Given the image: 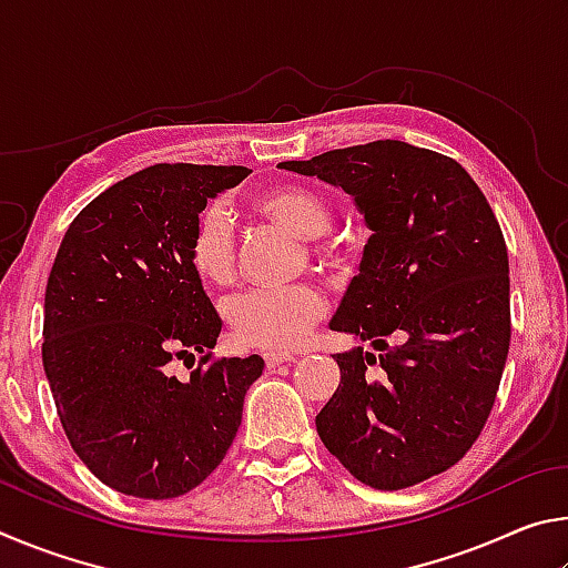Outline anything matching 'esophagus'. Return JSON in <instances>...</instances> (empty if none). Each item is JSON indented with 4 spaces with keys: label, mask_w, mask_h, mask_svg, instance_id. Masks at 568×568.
<instances>
[{
    "label": "esophagus",
    "mask_w": 568,
    "mask_h": 568,
    "mask_svg": "<svg viewBox=\"0 0 568 568\" xmlns=\"http://www.w3.org/2000/svg\"><path fill=\"white\" fill-rule=\"evenodd\" d=\"M263 358H265L267 368H275V365H281V363H293L295 355L283 353V351H267V353H263Z\"/></svg>",
    "instance_id": "34e87169"
}]
</instances>
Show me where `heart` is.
<instances>
[{
    "label": "heart",
    "instance_id": "b5f03b06",
    "mask_svg": "<svg viewBox=\"0 0 568 568\" xmlns=\"http://www.w3.org/2000/svg\"><path fill=\"white\" fill-rule=\"evenodd\" d=\"M255 210L277 225L307 240L311 253L325 265L348 263L355 245L348 235L333 233V207L321 192L303 185H277L255 197ZM187 261L200 281L225 285L235 273V240L223 205L200 210L187 240ZM325 311L323 295L307 283L285 287H253L227 305L235 338L255 348L285 351L301 345Z\"/></svg>",
    "mask_w": 568,
    "mask_h": 568
}]
</instances>
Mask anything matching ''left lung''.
Listing matches in <instances>:
<instances>
[{"instance_id":"8db88e82","label":"left lung","mask_w":568,"mask_h":568,"mask_svg":"<svg viewBox=\"0 0 568 568\" xmlns=\"http://www.w3.org/2000/svg\"><path fill=\"white\" fill-rule=\"evenodd\" d=\"M281 168L341 185L373 230L331 328L383 355H335L341 386L315 418L321 440L381 491L444 474L491 416L511 343L508 250L491 205L454 158L398 140Z\"/></svg>"}]
</instances>
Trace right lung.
Returning <instances> with one entry per match:
<instances>
[{
    "label": "right lung",
    "instance_id": "obj_1",
    "mask_svg": "<svg viewBox=\"0 0 568 568\" xmlns=\"http://www.w3.org/2000/svg\"><path fill=\"white\" fill-rule=\"evenodd\" d=\"M243 165L162 162L114 182L72 220L44 293L42 363L74 454L102 484L175 498L225 458L263 358H213L220 315L190 267L207 197ZM201 355L190 382L172 357Z\"/></svg>",
    "mask_w": 568,
    "mask_h": 568
}]
</instances>
